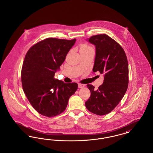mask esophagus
Wrapping results in <instances>:
<instances>
[{
    "label": "esophagus",
    "instance_id": "34e87169",
    "mask_svg": "<svg viewBox=\"0 0 153 153\" xmlns=\"http://www.w3.org/2000/svg\"><path fill=\"white\" fill-rule=\"evenodd\" d=\"M84 87H85V85H84V84H78V87L79 88H82Z\"/></svg>",
    "mask_w": 153,
    "mask_h": 153
}]
</instances>
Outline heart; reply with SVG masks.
Wrapping results in <instances>:
<instances>
[{
  "label": "heart",
  "mask_w": 153,
  "mask_h": 153,
  "mask_svg": "<svg viewBox=\"0 0 153 153\" xmlns=\"http://www.w3.org/2000/svg\"><path fill=\"white\" fill-rule=\"evenodd\" d=\"M91 48V47H90V46H88V45H82L80 46V51L86 50V49H89V48Z\"/></svg>",
  "instance_id": "heart-1"
}]
</instances>
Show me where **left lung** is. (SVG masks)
I'll use <instances>...</instances> for the list:
<instances>
[{"label": "left lung", "instance_id": "1", "mask_svg": "<svg viewBox=\"0 0 153 153\" xmlns=\"http://www.w3.org/2000/svg\"><path fill=\"white\" fill-rule=\"evenodd\" d=\"M87 41L96 49L93 72L103 74L104 81L97 89L91 84L87 85L91 95L85 102V107L95 114L104 115L117 107L126 92L128 61L122 46L108 36H94Z\"/></svg>", "mask_w": 153, "mask_h": 153}]
</instances>
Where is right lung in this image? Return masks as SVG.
<instances>
[{
	"instance_id": "right-lung-1",
	"label": "right lung",
	"mask_w": 153,
	"mask_h": 153,
	"mask_svg": "<svg viewBox=\"0 0 153 153\" xmlns=\"http://www.w3.org/2000/svg\"><path fill=\"white\" fill-rule=\"evenodd\" d=\"M76 39L48 38L33 45L22 66L23 91L33 107L45 117H54L65 110L69 97L78 85L54 79V74Z\"/></svg>"
}]
</instances>
